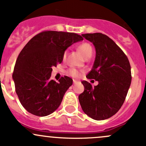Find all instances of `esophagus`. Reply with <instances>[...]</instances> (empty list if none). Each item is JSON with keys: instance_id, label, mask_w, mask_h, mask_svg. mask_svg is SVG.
Returning a JSON list of instances; mask_svg holds the SVG:
<instances>
[{"instance_id": "34e87169", "label": "esophagus", "mask_w": 146, "mask_h": 146, "mask_svg": "<svg viewBox=\"0 0 146 146\" xmlns=\"http://www.w3.org/2000/svg\"><path fill=\"white\" fill-rule=\"evenodd\" d=\"M73 83H74V84H76L79 83V82H78V81H76V80H75V79H74Z\"/></svg>"}]
</instances>
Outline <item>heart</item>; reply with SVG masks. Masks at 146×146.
<instances>
[{
    "label": "heart",
    "mask_w": 146,
    "mask_h": 146,
    "mask_svg": "<svg viewBox=\"0 0 146 146\" xmlns=\"http://www.w3.org/2000/svg\"><path fill=\"white\" fill-rule=\"evenodd\" d=\"M78 49L83 54V55L86 58H88V57H91L93 54V50L92 47L91 46V45L88 44L87 43H84L81 44L80 46L78 47ZM67 51L66 50L65 52L63 54V59H65L66 56H67ZM69 74L71 75L74 78H78L79 76H80V72L79 71H77L75 69H71V70H69Z\"/></svg>",
    "instance_id": "b5f03b06"
}]
</instances>
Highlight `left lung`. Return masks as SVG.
<instances>
[{
    "label": "left lung",
    "mask_w": 146,
    "mask_h": 146,
    "mask_svg": "<svg viewBox=\"0 0 146 146\" xmlns=\"http://www.w3.org/2000/svg\"><path fill=\"white\" fill-rule=\"evenodd\" d=\"M96 49V58L87 79L98 84L82 82L84 91L79 96L81 107L88 117L104 120L118 112L125 100L131 82L129 61L119 47L101 33L82 34Z\"/></svg>",
    "instance_id": "8db88e82"
}]
</instances>
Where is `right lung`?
<instances>
[{"label":"right lung","mask_w":146,"mask_h":146,"mask_svg":"<svg viewBox=\"0 0 146 146\" xmlns=\"http://www.w3.org/2000/svg\"><path fill=\"white\" fill-rule=\"evenodd\" d=\"M83 40L74 33L47 31L33 37L18 55L13 74L16 94L31 114L45 117L56 110L73 81L50 79L52 67L62 62L63 54L73 43Z\"/></svg>","instance_id":"right-lung-1"}]
</instances>
